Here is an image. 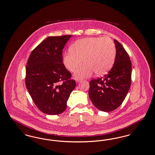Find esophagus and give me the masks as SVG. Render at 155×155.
<instances>
[{"label": "esophagus", "mask_w": 155, "mask_h": 155, "mask_svg": "<svg viewBox=\"0 0 155 155\" xmlns=\"http://www.w3.org/2000/svg\"><path fill=\"white\" fill-rule=\"evenodd\" d=\"M75 80H76V82H80V81L81 79H79V78H78V79H76Z\"/></svg>", "instance_id": "esophagus-1"}]
</instances>
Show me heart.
Listing matches in <instances>:
<instances>
[{
	"mask_svg": "<svg viewBox=\"0 0 155 155\" xmlns=\"http://www.w3.org/2000/svg\"><path fill=\"white\" fill-rule=\"evenodd\" d=\"M116 55L115 44L109 37H87L77 40L71 45L70 51L63 56V63L71 72L78 70L75 77L82 78L94 72L98 76L105 74L112 66Z\"/></svg>",
	"mask_w": 155,
	"mask_h": 155,
	"instance_id": "b5f03b06",
	"label": "heart"
}]
</instances>
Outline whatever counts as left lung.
Wrapping results in <instances>:
<instances>
[{
    "label": "left lung",
    "mask_w": 155,
    "mask_h": 155,
    "mask_svg": "<svg viewBox=\"0 0 155 155\" xmlns=\"http://www.w3.org/2000/svg\"><path fill=\"white\" fill-rule=\"evenodd\" d=\"M116 57L107 74L89 81V96L100 111L111 112L119 107L129 92L131 81V63L122 45L114 40Z\"/></svg>",
    "instance_id": "obj_1"
}]
</instances>
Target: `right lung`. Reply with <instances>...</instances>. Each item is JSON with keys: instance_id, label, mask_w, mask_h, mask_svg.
I'll use <instances>...</instances> for the list:
<instances>
[{"instance_id": "1", "label": "right lung", "mask_w": 155, "mask_h": 155, "mask_svg": "<svg viewBox=\"0 0 155 155\" xmlns=\"http://www.w3.org/2000/svg\"><path fill=\"white\" fill-rule=\"evenodd\" d=\"M71 37H47L32 51L26 64V88L37 108L47 115L64 111L76 86L62 58L63 49Z\"/></svg>"}]
</instances>
